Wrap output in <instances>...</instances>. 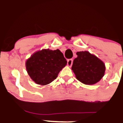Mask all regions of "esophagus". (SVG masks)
Listing matches in <instances>:
<instances>
[{
	"instance_id": "obj_1",
	"label": "esophagus",
	"mask_w": 123,
	"mask_h": 123,
	"mask_svg": "<svg viewBox=\"0 0 123 123\" xmlns=\"http://www.w3.org/2000/svg\"><path fill=\"white\" fill-rule=\"evenodd\" d=\"M72 64H73V59H70L67 60V66H68V67H71Z\"/></svg>"
}]
</instances>
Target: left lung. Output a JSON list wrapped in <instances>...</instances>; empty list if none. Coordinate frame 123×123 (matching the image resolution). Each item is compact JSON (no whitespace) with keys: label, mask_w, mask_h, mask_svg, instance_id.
<instances>
[{"label":"left lung","mask_w":123,"mask_h":123,"mask_svg":"<svg viewBox=\"0 0 123 123\" xmlns=\"http://www.w3.org/2000/svg\"><path fill=\"white\" fill-rule=\"evenodd\" d=\"M73 62L72 70L78 80L85 85H94L105 74V66L102 61L89 51H78Z\"/></svg>","instance_id":"obj_1"}]
</instances>
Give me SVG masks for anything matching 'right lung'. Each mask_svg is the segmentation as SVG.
I'll use <instances>...</instances> for the list:
<instances>
[{"instance_id":"1","label":"right lung","mask_w":123,"mask_h":123,"mask_svg":"<svg viewBox=\"0 0 123 123\" xmlns=\"http://www.w3.org/2000/svg\"><path fill=\"white\" fill-rule=\"evenodd\" d=\"M66 64L67 61L59 49H43L27 59L26 68L34 82L43 86L55 80Z\"/></svg>"}]
</instances>
